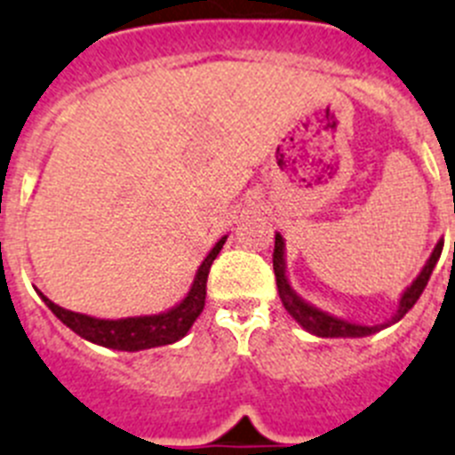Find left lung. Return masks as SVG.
Instances as JSON below:
<instances>
[{
	"instance_id": "left-lung-1",
	"label": "left lung",
	"mask_w": 455,
	"mask_h": 455,
	"mask_svg": "<svg viewBox=\"0 0 455 455\" xmlns=\"http://www.w3.org/2000/svg\"><path fill=\"white\" fill-rule=\"evenodd\" d=\"M442 247H444V240H440L435 245L433 254L428 257L426 266L421 268V273L416 275V280L411 282L407 289L403 291L398 300V310L395 315L384 323H375V326H365V323L356 322H347V319H339L335 315H328V312L319 310L316 305L307 303L305 299H300L296 289L291 286L289 277H286V254H284V238L282 234H275V251H273V270H275V280H277V291H280L282 305L284 310L299 322V326H303L307 333L316 335V338H365V335L379 333L384 328L393 326L395 322H400L407 312L414 307V303L419 300V296L423 293L426 284H428L430 275H433V268L440 261Z\"/></svg>"
}]
</instances>
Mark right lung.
Segmentation results:
<instances>
[{
	"instance_id": "add662e5",
	"label": "right lung",
	"mask_w": 455,
	"mask_h": 455,
	"mask_svg": "<svg viewBox=\"0 0 455 455\" xmlns=\"http://www.w3.org/2000/svg\"><path fill=\"white\" fill-rule=\"evenodd\" d=\"M228 235H221L215 243V247L208 251V257L201 261L185 299L178 305H173L171 310L159 312V315L124 316V319H99V316L64 310V307L52 303L41 291L39 296L64 326L71 328L76 335H80L87 342H94V345L106 347V349L143 351L152 349V347L173 345V342H178V339H182L189 333V328L194 326L198 315L204 312L205 282H208L210 266H212L220 250L224 247Z\"/></svg>"
}]
</instances>
